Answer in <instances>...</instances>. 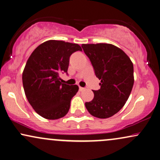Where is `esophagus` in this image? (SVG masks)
<instances>
[{
	"label": "esophagus",
	"mask_w": 160,
	"mask_h": 160,
	"mask_svg": "<svg viewBox=\"0 0 160 160\" xmlns=\"http://www.w3.org/2000/svg\"><path fill=\"white\" fill-rule=\"evenodd\" d=\"M85 89V88H82V87H81V86H80V87H79V90H80V92H82V91H83V90Z\"/></svg>",
	"instance_id": "obj_1"
}]
</instances>
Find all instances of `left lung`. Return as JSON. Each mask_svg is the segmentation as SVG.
<instances>
[{
    "label": "left lung",
    "instance_id": "8db88e82",
    "mask_svg": "<svg viewBox=\"0 0 160 160\" xmlns=\"http://www.w3.org/2000/svg\"><path fill=\"white\" fill-rule=\"evenodd\" d=\"M82 48L101 80V88L93 91L94 98L86 102V107L96 118H109L124 107L131 93L133 65L122 49L112 44H82Z\"/></svg>",
    "mask_w": 160,
    "mask_h": 160
}]
</instances>
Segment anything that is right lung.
<instances>
[{
	"label": "right lung",
	"mask_w": 160,
	"mask_h": 160,
	"mask_svg": "<svg viewBox=\"0 0 160 160\" xmlns=\"http://www.w3.org/2000/svg\"><path fill=\"white\" fill-rule=\"evenodd\" d=\"M78 51H82L78 44L48 40L38 45L27 61L22 74L25 95L43 118L55 120L68 113L79 87L62 83L59 74L67 72L69 57Z\"/></svg>",
	"instance_id": "obj_1"
}]
</instances>
